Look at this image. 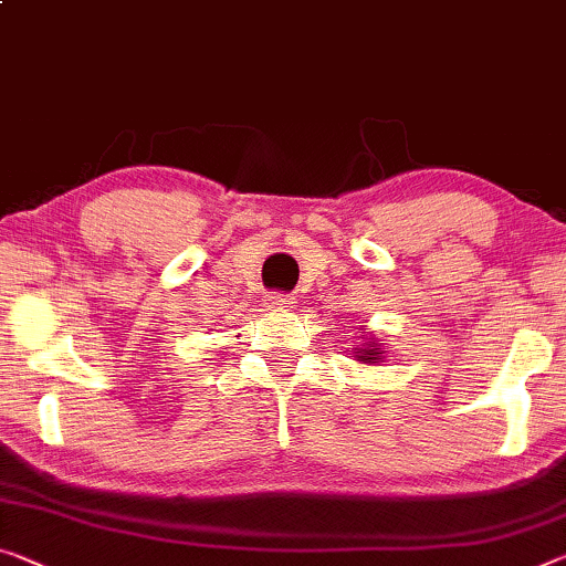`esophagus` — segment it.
Wrapping results in <instances>:
<instances>
[{"label": "esophagus", "mask_w": 566, "mask_h": 566, "mask_svg": "<svg viewBox=\"0 0 566 566\" xmlns=\"http://www.w3.org/2000/svg\"><path fill=\"white\" fill-rule=\"evenodd\" d=\"M265 303H268V308H277V311H289V308H293V303H295V298H293V295H289V293H277V291H273V293H268V298H265Z\"/></svg>", "instance_id": "obj_1"}]
</instances>
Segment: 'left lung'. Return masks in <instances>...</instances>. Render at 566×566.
Returning <instances> with one entry per match:
<instances>
[{
    "label": "left lung",
    "instance_id": "8db88e82",
    "mask_svg": "<svg viewBox=\"0 0 566 566\" xmlns=\"http://www.w3.org/2000/svg\"><path fill=\"white\" fill-rule=\"evenodd\" d=\"M356 354H364V356H359L361 361H367V359H371V361H374L381 352H377V349H361V352H356Z\"/></svg>",
    "mask_w": 566,
    "mask_h": 566
}]
</instances>
